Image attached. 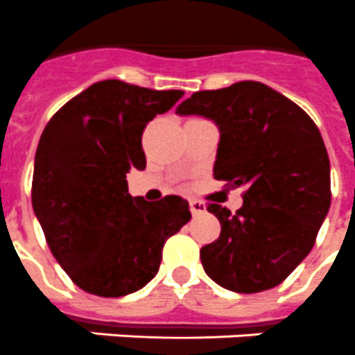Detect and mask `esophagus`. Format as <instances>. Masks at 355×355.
<instances>
[{"mask_svg": "<svg viewBox=\"0 0 355 355\" xmlns=\"http://www.w3.org/2000/svg\"><path fill=\"white\" fill-rule=\"evenodd\" d=\"M189 207H191V213L195 214H202V213H205V205L202 204L200 200H189Z\"/></svg>", "mask_w": 355, "mask_h": 355, "instance_id": "esophagus-1", "label": "esophagus"}]
</instances>
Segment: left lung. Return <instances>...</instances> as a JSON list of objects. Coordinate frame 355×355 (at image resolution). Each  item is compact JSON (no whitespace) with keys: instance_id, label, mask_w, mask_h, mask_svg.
Here are the masks:
<instances>
[{"instance_id":"1","label":"left lung","mask_w":355,"mask_h":355,"mask_svg":"<svg viewBox=\"0 0 355 355\" xmlns=\"http://www.w3.org/2000/svg\"><path fill=\"white\" fill-rule=\"evenodd\" d=\"M177 113L216 122L214 178L247 187L234 214L207 204L222 231L200 249L204 270L233 293L276 287L311 252L329 213L330 160L320 130L296 103L258 81L196 92Z\"/></svg>"}]
</instances>
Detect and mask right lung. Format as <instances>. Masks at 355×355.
I'll list each match as a JSON object with an SVG mask.
<instances>
[{
	"label": "right lung",
	"mask_w": 355,
	"mask_h": 355,
	"mask_svg": "<svg viewBox=\"0 0 355 355\" xmlns=\"http://www.w3.org/2000/svg\"><path fill=\"white\" fill-rule=\"evenodd\" d=\"M182 90H150L106 79L68 101L37 144L32 207L53 258L77 287L121 297L159 272L162 247L191 218L177 195L146 202L126 173L144 169L142 132Z\"/></svg>",
	"instance_id": "right-lung-1"
}]
</instances>
